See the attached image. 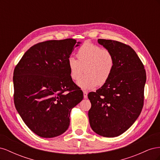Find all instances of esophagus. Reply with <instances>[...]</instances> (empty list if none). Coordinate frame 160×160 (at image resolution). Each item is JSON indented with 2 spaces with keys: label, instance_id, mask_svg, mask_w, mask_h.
Wrapping results in <instances>:
<instances>
[{
  "label": "esophagus",
  "instance_id": "obj_1",
  "mask_svg": "<svg viewBox=\"0 0 160 160\" xmlns=\"http://www.w3.org/2000/svg\"><path fill=\"white\" fill-rule=\"evenodd\" d=\"M83 98L84 99H87L88 98V92L87 91H83Z\"/></svg>",
  "mask_w": 160,
  "mask_h": 160
}]
</instances>
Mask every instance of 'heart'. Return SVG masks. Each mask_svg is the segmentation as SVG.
<instances>
[{"mask_svg": "<svg viewBox=\"0 0 160 160\" xmlns=\"http://www.w3.org/2000/svg\"><path fill=\"white\" fill-rule=\"evenodd\" d=\"M76 56L77 60L70 57L67 65L72 81L79 80L84 72L86 73L77 82L80 88L91 90L108 82L115 67L114 57L109 50L88 41L79 47Z\"/></svg>", "mask_w": 160, "mask_h": 160, "instance_id": "heart-1", "label": "heart"}]
</instances>
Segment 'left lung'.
Returning a JSON list of instances; mask_svg holds the SVG:
<instances>
[{"mask_svg":"<svg viewBox=\"0 0 160 160\" xmlns=\"http://www.w3.org/2000/svg\"><path fill=\"white\" fill-rule=\"evenodd\" d=\"M114 57L109 79L96 92H91L88 116L91 129L106 138L117 137L136 121L143 105L146 70L137 53L119 41L98 39Z\"/></svg>","mask_w":160,"mask_h":160,"instance_id":"1","label":"left lung"}]
</instances>
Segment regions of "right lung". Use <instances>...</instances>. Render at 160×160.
Returning <instances> with one entry per match:
<instances>
[{
	"mask_svg": "<svg viewBox=\"0 0 160 160\" xmlns=\"http://www.w3.org/2000/svg\"><path fill=\"white\" fill-rule=\"evenodd\" d=\"M80 43L73 38L37 43L14 70V105L27 126L38 136L51 138L65 132L71 109L83 98V91L70 78L67 65Z\"/></svg>",
	"mask_w": 160,
	"mask_h": 160,
	"instance_id": "obj_1",
	"label": "right lung"
}]
</instances>
